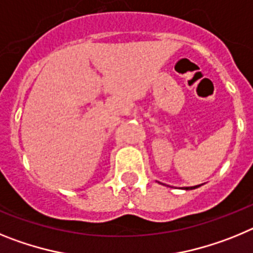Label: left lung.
<instances>
[{
  "mask_svg": "<svg viewBox=\"0 0 253 253\" xmlns=\"http://www.w3.org/2000/svg\"><path fill=\"white\" fill-rule=\"evenodd\" d=\"M196 187H199V186H193V187H186V190H191V189H196Z\"/></svg>",
  "mask_w": 253,
  "mask_h": 253,
  "instance_id": "obj_1",
  "label": "left lung"
}]
</instances>
